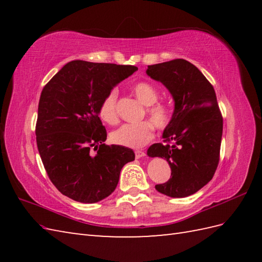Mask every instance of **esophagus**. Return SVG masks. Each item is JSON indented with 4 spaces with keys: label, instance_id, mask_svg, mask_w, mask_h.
I'll return each instance as SVG.
<instances>
[{
    "label": "esophagus",
    "instance_id": "34e87169",
    "mask_svg": "<svg viewBox=\"0 0 262 262\" xmlns=\"http://www.w3.org/2000/svg\"><path fill=\"white\" fill-rule=\"evenodd\" d=\"M135 157H136V159H141L143 157H145V153H144L143 151H136L135 152Z\"/></svg>",
    "mask_w": 262,
    "mask_h": 262
}]
</instances>
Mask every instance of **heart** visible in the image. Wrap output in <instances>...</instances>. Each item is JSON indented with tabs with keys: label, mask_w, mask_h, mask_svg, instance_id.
<instances>
[{
	"label": "heart",
	"mask_w": 262,
	"mask_h": 262,
	"mask_svg": "<svg viewBox=\"0 0 262 262\" xmlns=\"http://www.w3.org/2000/svg\"><path fill=\"white\" fill-rule=\"evenodd\" d=\"M132 91L140 101L146 105V115L149 121H142L138 124H125L117 128L110 134V140L117 145L141 148L154 137V127L158 129H165L171 121V110L163 103H158L159 93L152 84L147 82L140 81L133 83ZM117 98L118 90L111 89L103 97L100 103L99 115L101 119L109 125H114L118 121L117 115Z\"/></svg>",
	"instance_id": "obj_1"
}]
</instances>
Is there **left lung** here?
I'll return each mask as SVG.
<instances>
[{
    "instance_id": "1",
    "label": "left lung",
    "mask_w": 262,
    "mask_h": 262,
    "mask_svg": "<svg viewBox=\"0 0 262 262\" xmlns=\"http://www.w3.org/2000/svg\"><path fill=\"white\" fill-rule=\"evenodd\" d=\"M146 74L168 89L174 102L164 144L147 149L149 158H164L171 168L169 181L155 186L172 198L191 196L211 180L220 160L223 118L213 85L186 59L148 65Z\"/></svg>"
}]
</instances>
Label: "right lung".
Here are the masks:
<instances>
[{
    "label": "right lung",
    "mask_w": 262,
    "mask_h": 262,
    "mask_svg": "<svg viewBox=\"0 0 262 262\" xmlns=\"http://www.w3.org/2000/svg\"><path fill=\"white\" fill-rule=\"evenodd\" d=\"M137 70L76 59L42 89L37 146L49 179L66 197L84 204L100 202L115 191L122 166L135 160L132 148L103 143L107 132L99 108L108 91Z\"/></svg>",
    "instance_id": "add662e5"
}]
</instances>
